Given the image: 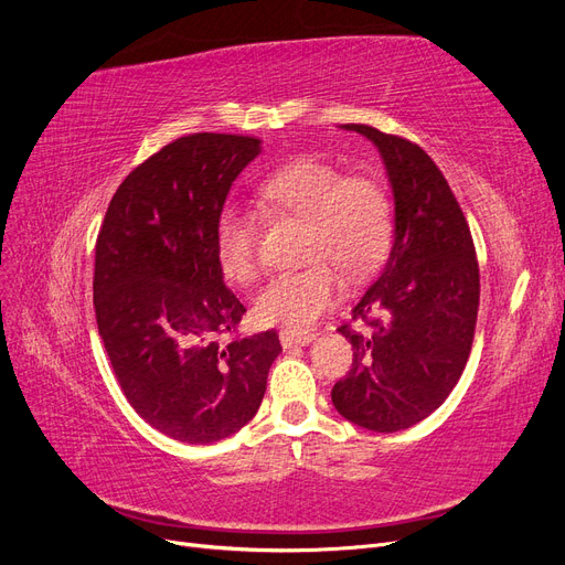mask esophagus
<instances>
[{"mask_svg": "<svg viewBox=\"0 0 565 565\" xmlns=\"http://www.w3.org/2000/svg\"><path fill=\"white\" fill-rule=\"evenodd\" d=\"M313 339H316L313 334H292V332H280V344H282V349L306 347V344H311Z\"/></svg>", "mask_w": 565, "mask_h": 565, "instance_id": "34e87169", "label": "esophagus"}]
</instances>
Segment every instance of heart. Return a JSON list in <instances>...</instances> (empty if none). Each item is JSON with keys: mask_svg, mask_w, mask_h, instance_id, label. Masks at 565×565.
Segmentation results:
<instances>
[{"mask_svg": "<svg viewBox=\"0 0 565 565\" xmlns=\"http://www.w3.org/2000/svg\"><path fill=\"white\" fill-rule=\"evenodd\" d=\"M266 210L306 224L303 259L292 273L270 278L254 299V318L266 328L306 332L341 292L337 270L358 280L377 266L391 231L384 188L365 177H347L316 158H301L266 177L259 185ZM218 270L235 285L259 273L256 262V216L243 207L221 212L214 231Z\"/></svg>", "mask_w": 565, "mask_h": 565, "instance_id": "b5f03b06", "label": "heart"}]
</instances>
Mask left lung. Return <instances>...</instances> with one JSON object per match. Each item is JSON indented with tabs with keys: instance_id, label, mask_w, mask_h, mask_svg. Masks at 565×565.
<instances>
[{
	"instance_id": "1",
	"label": "left lung",
	"mask_w": 565,
	"mask_h": 565,
	"mask_svg": "<svg viewBox=\"0 0 565 565\" xmlns=\"http://www.w3.org/2000/svg\"><path fill=\"white\" fill-rule=\"evenodd\" d=\"M380 150L393 195L386 262L351 318L349 374L332 388L337 413L363 429L396 434L429 417L461 377L481 297L467 218L426 152L367 125H341Z\"/></svg>"
}]
</instances>
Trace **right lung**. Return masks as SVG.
<instances>
[{
    "instance_id": "1",
    "label": "right lung",
    "mask_w": 565,
    "mask_h": 565,
    "mask_svg": "<svg viewBox=\"0 0 565 565\" xmlns=\"http://www.w3.org/2000/svg\"><path fill=\"white\" fill-rule=\"evenodd\" d=\"M259 152L252 136H181L119 183L98 231L94 309L115 377L152 429L193 446L243 429L282 351L273 330L214 339L245 313L216 264V221Z\"/></svg>"
}]
</instances>
